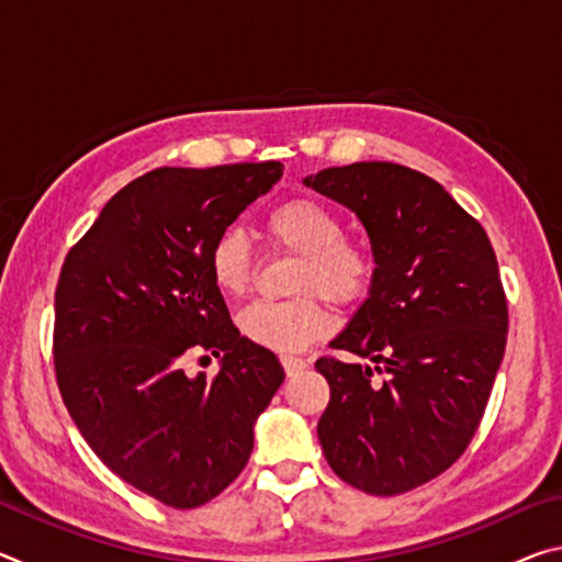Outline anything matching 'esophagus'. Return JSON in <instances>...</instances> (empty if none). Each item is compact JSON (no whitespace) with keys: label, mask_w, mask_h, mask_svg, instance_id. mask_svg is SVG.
<instances>
[{"label":"esophagus","mask_w":562,"mask_h":562,"mask_svg":"<svg viewBox=\"0 0 562 562\" xmlns=\"http://www.w3.org/2000/svg\"><path fill=\"white\" fill-rule=\"evenodd\" d=\"M282 367H284V372H288V376H297L302 369H307V359L294 357V355H284Z\"/></svg>","instance_id":"obj_1"}]
</instances>
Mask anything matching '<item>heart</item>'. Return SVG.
Returning <instances> with one entry per match:
<instances>
[{
  "label": "heart",
  "instance_id": "heart-1",
  "mask_svg": "<svg viewBox=\"0 0 562 562\" xmlns=\"http://www.w3.org/2000/svg\"><path fill=\"white\" fill-rule=\"evenodd\" d=\"M265 235L274 250L297 255L294 300L252 302L240 315V331L252 345L272 351H300L331 327L325 296L337 307H355L376 280V255L364 240L345 235L339 215L315 198H290L265 217ZM207 272L225 297H243L255 278L247 237L237 227L213 237Z\"/></svg>",
  "mask_w": 562,
  "mask_h": 562
}]
</instances>
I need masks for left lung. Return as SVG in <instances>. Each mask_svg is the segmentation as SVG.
Instances as JSON below:
<instances>
[{
	"label": "left lung",
	"instance_id": "1",
	"mask_svg": "<svg viewBox=\"0 0 562 562\" xmlns=\"http://www.w3.org/2000/svg\"><path fill=\"white\" fill-rule=\"evenodd\" d=\"M304 183L355 211L376 255L372 292L329 345L372 364L315 361L329 384L322 451L349 486L398 496L451 469L486 414L508 339L496 252L443 186L406 166L369 160Z\"/></svg>",
	"mask_w": 562,
	"mask_h": 562
}]
</instances>
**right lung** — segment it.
Returning a JSON list of instances; mask_svg holds the SVG:
<instances>
[{"instance_id":"1","label":"right lung","mask_w":562,"mask_h":562,"mask_svg":"<svg viewBox=\"0 0 562 562\" xmlns=\"http://www.w3.org/2000/svg\"><path fill=\"white\" fill-rule=\"evenodd\" d=\"M282 164L156 168L111 198L61 265L54 372L66 408L109 469L173 508L231 486L252 424L284 382L270 349L233 325L207 272V247ZM190 350L224 355L215 378L188 380Z\"/></svg>"}]
</instances>
